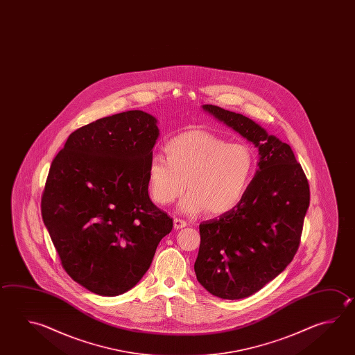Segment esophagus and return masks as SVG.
Segmentation results:
<instances>
[{"mask_svg":"<svg viewBox=\"0 0 355 355\" xmlns=\"http://www.w3.org/2000/svg\"><path fill=\"white\" fill-rule=\"evenodd\" d=\"M174 228L175 230H181V228L187 226V222L183 221L181 218H174Z\"/></svg>","mask_w":355,"mask_h":355,"instance_id":"34e87169","label":"esophagus"}]
</instances>
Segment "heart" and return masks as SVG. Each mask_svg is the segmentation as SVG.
<instances>
[{
  "label": "heart",
  "instance_id": "heart-1",
  "mask_svg": "<svg viewBox=\"0 0 355 355\" xmlns=\"http://www.w3.org/2000/svg\"><path fill=\"white\" fill-rule=\"evenodd\" d=\"M167 158L153 155L147 171L148 191L159 206L173 203L184 188L183 214H223L234 209L248 191L254 154L243 143L205 130L184 132L166 144Z\"/></svg>",
  "mask_w": 355,
  "mask_h": 355
}]
</instances>
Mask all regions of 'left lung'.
<instances>
[{"label":"left lung","instance_id":"1","mask_svg":"<svg viewBox=\"0 0 355 355\" xmlns=\"http://www.w3.org/2000/svg\"><path fill=\"white\" fill-rule=\"evenodd\" d=\"M202 107L259 148V169L242 201L200 225L194 262L197 280L208 293L239 300L261 290L293 261L310 189L288 144L242 114L211 104Z\"/></svg>","mask_w":355,"mask_h":355}]
</instances>
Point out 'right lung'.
<instances>
[{"instance_id": "right-lung-1", "label": "right lung", "mask_w": 355, "mask_h": 355, "mask_svg": "<svg viewBox=\"0 0 355 355\" xmlns=\"http://www.w3.org/2000/svg\"><path fill=\"white\" fill-rule=\"evenodd\" d=\"M159 137L141 110L76 129L55 157L41 214L67 275L94 294L134 288L173 221L150 201L147 171Z\"/></svg>"}]
</instances>
